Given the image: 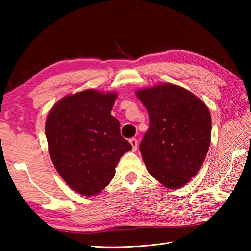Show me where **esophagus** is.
Instances as JSON below:
<instances>
[{
	"mask_svg": "<svg viewBox=\"0 0 251 251\" xmlns=\"http://www.w3.org/2000/svg\"><path fill=\"white\" fill-rule=\"evenodd\" d=\"M129 142H130V145L132 147V150L136 151L137 148H138V140L136 139V138H131V139H129Z\"/></svg>",
	"mask_w": 251,
	"mask_h": 251,
	"instance_id": "esophagus-1",
	"label": "esophagus"
}]
</instances>
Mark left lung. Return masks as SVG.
I'll return each mask as SVG.
<instances>
[{"mask_svg":"<svg viewBox=\"0 0 251 251\" xmlns=\"http://www.w3.org/2000/svg\"><path fill=\"white\" fill-rule=\"evenodd\" d=\"M137 97L150 117L139 150L152 177L166 188L189 182L210 145L211 116L201 100L172 84L141 89Z\"/></svg>","mask_w":251,"mask_h":251,"instance_id":"left-lung-1","label":"left lung"}]
</instances>
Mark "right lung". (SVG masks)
Returning <instances> with one entry per match:
<instances>
[{
  "instance_id": "add662e5",
  "label": "right lung",
  "mask_w": 251,
  "mask_h": 251,
  "mask_svg": "<svg viewBox=\"0 0 251 251\" xmlns=\"http://www.w3.org/2000/svg\"><path fill=\"white\" fill-rule=\"evenodd\" d=\"M115 94L84 90L61 99L47 116L45 135L55 168L77 193L97 194L132 147L111 115Z\"/></svg>"
}]
</instances>
